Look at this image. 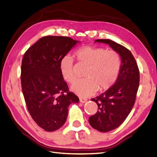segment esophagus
I'll return each instance as SVG.
<instances>
[{
  "instance_id": "esophagus-1",
  "label": "esophagus",
  "mask_w": 157,
  "mask_h": 157,
  "mask_svg": "<svg viewBox=\"0 0 157 157\" xmlns=\"http://www.w3.org/2000/svg\"><path fill=\"white\" fill-rule=\"evenodd\" d=\"M79 100L81 103H85L86 101H87V99L84 98H79Z\"/></svg>"
}]
</instances>
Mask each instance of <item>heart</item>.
<instances>
[{
  "mask_svg": "<svg viewBox=\"0 0 157 157\" xmlns=\"http://www.w3.org/2000/svg\"><path fill=\"white\" fill-rule=\"evenodd\" d=\"M73 58L78 64L86 67L84 79L76 81L71 86L77 94L88 96L96 90L102 92L111 88L119 77L121 67L120 54L114 50L102 48L83 46L75 51ZM62 78L69 83H73L76 76L73 61L69 57L63 58L60 63Z\"/></svg>",
  "mask_w": 157,
  "mask_h": 157,
  "instance_id": "b5f03b06",
  "label": "heart"
}]
</instances>
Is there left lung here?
Returning <instances> with one entry per match:
<instances>
[{
  "label": "left lung",
  "instance_id": "obj_1",
  "mask_svg": "<svg viewBox=\"0 0 157 157\" xmlns=\"http://www.w3.org/2000/svg\"><path fill=\"white\" fill-rule=\"evenodd\" d=\"M108 44L121 59V67L116 83L102 94L91 100L98 105V111L89 117L93 128L108 132L118 128L128 116L136 100L139 85V70L130 51L110 40H96Z\"/></svg>",
  "mask_w": 157,
  "mask_h": 157
}]
</instances>
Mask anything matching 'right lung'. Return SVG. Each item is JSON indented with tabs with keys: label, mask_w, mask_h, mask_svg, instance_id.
Wrapping results in <instances>:
<instances>
[{
	"label": "right lung",
	"mask_w": 157,
	"mask_h": 157,
	"mask_svg": "<svg viewBox=\"0 0 157 157\" xmlns=\"http://www.w3.org/2000/svg\"><path fill=\"white\" fill-rule=\"evenodd\" d=\"M77 42L66 36H44L24 55L20 78L24 100L32 119L46 131L64 125L69 105L79 101L69 91L59 68Z\"/></svg>",
	"instance_id": "obj_1"
}]
</instances>
